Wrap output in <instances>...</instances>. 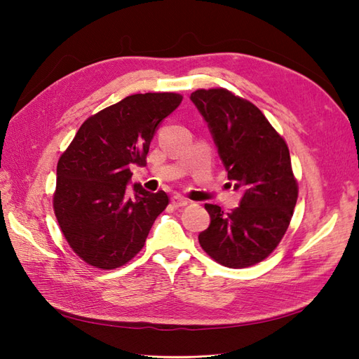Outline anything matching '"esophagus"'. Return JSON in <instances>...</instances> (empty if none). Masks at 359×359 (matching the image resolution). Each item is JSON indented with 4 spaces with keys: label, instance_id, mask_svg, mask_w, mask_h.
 Wrapping results in <instances>:
<instances>
[{
    "label": "esophagus",
    "instance_id": "obj_1",
    "mask_svg": "<svg viewBox=\"0 0 359 359\" xmlns=\"http://www.w3.org/2000/svg\"><path fill=\"white\" fill-rule=\"evenodd\" d=\"M189 203V199L181 196V194H175V196H172V205L175 206V208H180V206H186Z\"/></svg>",
    "mask_w": 359,
    "mask_h": 359
}]
</instances>
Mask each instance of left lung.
<instances>
[{
  "instance_id": "left-lung-1",
  "label": "left lung",
  "mask_w": 359,
  "mask_h": 359,
  "mask_svg": "<svg viewBox=\"0 0 359 359\" xmlns=\"http://www.w3.org/2000/svg\"><path fill=\"white\" fill-rule=\"evenodd\" d=\"M190 99L208 123L229 184L244 193L227 214L205 203L211 223L199 233V244L223 266L256 265L280 244L297 205L289 148L253 103L231 91L196 90Z\"/></svg>"
}]
</instances>
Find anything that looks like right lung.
<instances>
[{"instance_id":"right-lung-1","label":"right lung","mask_w":359,"mask_h":359,"mask_svg":"<svg viewBox=\"0 0 359 359\" xmlns=\"http://www.w3.org/2000/svg\"><path fill=\"white\" fill-rule=\"evenodd\" d=\"M181 100L177 93L128 95L86 119L61 154L53 211L69 245L88 265H126L168 206L163 190L149 193L135 184L128 196L127 184L130 166L147 165L158 124Z\"/></svg>"}]
</instances>
